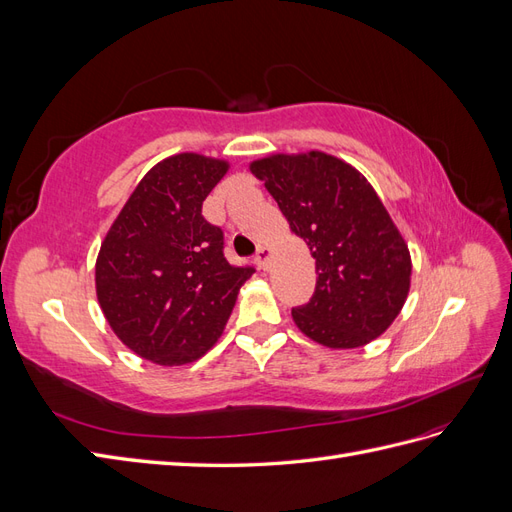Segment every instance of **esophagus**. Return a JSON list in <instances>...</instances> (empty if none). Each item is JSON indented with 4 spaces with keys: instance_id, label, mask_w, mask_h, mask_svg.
I'll use <instances>...</instances> for the list:
<instances>
[{
    "instance_id": "esophagus-1",
    "label": "esophagus",
    "mask_w": 512,
    "mask_h": 512,
    "mask_svg": "<svg viewBox=\"0 0 512 512\" xmlns=\"http://www.w3.org/2000/svg\"><path fill=\"white\" fill-rule=\"evenodd\" d=\"M254 258H256V265L260 269H267L269 267V260H271V250H269V247L262 245V247H258V252H256Z\"/></svg>"
}]
</instances>
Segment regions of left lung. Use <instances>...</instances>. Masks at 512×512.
<instances>
[{"label":"left lung","mask_w":512,"mask_h":512,"mask_svg":"<svg viewBox=\"0 0 512 512\" xmlns=\"http://www.w3.org/2000/svg\"><path fill=\"white\" fill-rule=\"evenodd\" d=\"M250 170L316 258L312 299L292 309L299 331L327 348L380 337L406 303L412 260L369 181L322 151L275 153Z\"/></svg>","instance_id":"obj_1"}]
</instances>
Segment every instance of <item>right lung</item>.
<instances>
[{
	"label": "right lung",
	"mask_w": 512,
	"mask_h": 512,
	"mask_svg": "<svg viewBox=\"0 0 512 512\" xmlns=\"http://www.w3.org/2000/svg\"><path fill=\"white\" fill-rule=\"evenodd\" d=\"M228 162L177 153L153 166L108 228L96 260V294L113 333L164 367L200 359L218 342L254 267L224 258V232L203 200Z\"/></svg>",
	"instance_id": "obj_1"
}]
</instances>
